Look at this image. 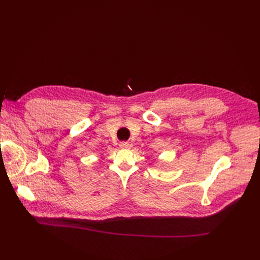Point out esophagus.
Segmentation results:
<instances>
[{
	"mask_svg": "<svg viewBox=\"0 0 260 260\" xmlns=\"http://www.w3.org/2000/svg\"><path fill=\"white\" fill-rule=\"evenodd\" d=\"M120 147L121 148H129L131 147V144L128 142H121L120 143Z\"/></svg>",
	"mask_w": 260,
	"mask_h": 260,
	"instance_id": "34e87169",
	"label": "esophagus"
}]
</instances>
